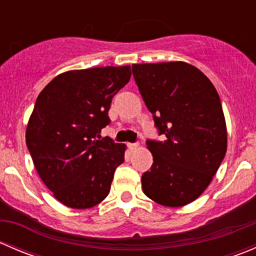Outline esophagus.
<instances>
[{
	"label": "esophagus",
	"mask_w": 256,
	"mask_h": 256,
	"mask_svg": "<svg viewBox=\"0 0 256 256\" xmlns=\"http://www.w3.org/2000/svg\"><path fill=\"white\" fill-rule=\"evenodd\" d=\"M128 146L130 148V151H136L138 148V144H128Z\"/></svg>",
	"instance_id": "obj_1"
}]
</instances>
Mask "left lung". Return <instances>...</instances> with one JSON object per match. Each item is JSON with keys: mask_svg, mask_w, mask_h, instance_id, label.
Instances as JSON below:
<instances>
[{"mask_svg": "<svg viewBox=\"0 0 256 256\" xmlns=\"http://www.w3.org/2000/svg\"><path fill=\"white\" fill-rule=\"evenodd\" d=\"M132 74L164 141H147L154 164L144 193L164 207L197 200L226 152V125L216 88L186 62L132 64Z\"/></svg>", "mask_w": 256, "mask_h": 256, "instance_id": "left-lung-1", "label": "left lung"}]
</instances>
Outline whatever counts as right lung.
<instances>
[{"mask_svg":"<svg viewBox=\"0 0 256 256\" xmlns=\"http://www.w3.org/2000/svg\"><path fill=\"white\" fill-rule=\"evenodd\" d=\"M130 78V66L69 70L38 95L26 144L40 180L66 207L92 208L109 194L126 144L96 136L109 125L114 95Z\"/></svg>","mask_w":256,"mask_h":256,"instance_id":"add662e5","label":"right lung"}]
</instances>
